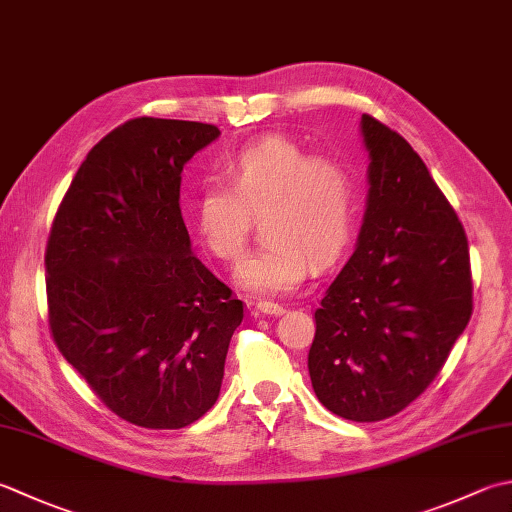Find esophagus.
Here are the masks:
<instances>
[{
  "label": "esophagus",
  "instance_id": "esophagus-1",
  "mask_svg": "<svg viewBox=\"0 0 512 512\" xmlns=\"http://www.w3.org/2000/svg\"><path fill=\"white\" fill-rule=\"evenodd\" d=\"M255 310L262 315H270V317H277V315H284V306H279L275 302H257Z\"/></svg>",
  "mask_w": 512,
  "mask_h": 512
}]
</instances>
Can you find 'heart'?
Wrapping results in <instances>:
<instances>
[{"instance_id": "heart-1", "label": "heart", "mask_w": 512, "mask_h": 512, "mask_svg": "<svg viewBox=\"0 0 512 512\" xmlns=\"http://www.w3.org/2000/svg\"><path fill=\"white\" fill-rule=\"evenodd\" d=\"M222 182H204L190 199L188 219L210 255L224 264L242 257L250 215H262L264 242L235 270L253 295H286L315 268L335 264L355 233L359 184L355 170L333 155L270 135L239 148Z\"/></svg>"}]
</instances>
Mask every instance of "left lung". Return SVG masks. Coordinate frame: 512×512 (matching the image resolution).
Segmentation results:
<instances>
[{
	"label": "left lung",
	"mask_w": 512,
	"mask_h": 512,
	"mask_svg": "<svg viewBox=\"0 0 512 512\" xmlns=\"http://www.w3.org/2000/svg\"><path fill=\"white\" fill-rule=\"evenodd\" d=\"M368 195L355 253L315 310L319 402L382 422L424 393L473 315L468 239L406 139L362 115Z\"/></svg>",
	"instance_id": "obj_1"
}]
</instances>
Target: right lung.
<instances>
[{
  "label": "right lung",
  "instance_id": "right-lung-1",
  "mask_svg": "<svg viewBox=\"0 0 512 512\" xmlns=\"http://www.w3.org/2000/svg\"><path fill=\"white\" fill-rule=\"evenodd\" d=\"M213 124L137 117L79 166L46 246L59 353L126 422L175 430L219 397L244 304L199 262L179 208L182 170Z\"/></svg>",
  "mask_w": 512,
  "mask_h": 512
}]
</instances>
